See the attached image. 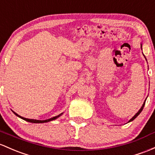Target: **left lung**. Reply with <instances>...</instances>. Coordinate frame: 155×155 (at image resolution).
Wrapping results in <instances>:
<instances>
[{"mask_svg":"<svg viewBox=\"0 0 155 155\" xmlns=\"http://www.w3.org/2000/svg\"><path fill=\"white\" fill-rule=\"evenodd\" d=\"M142 45H143L142 44H140V47H141V49H142ZM143 56H144L145 59H146V57H145V55H144V54H143ZM146 61H147V60H146ZM146 100H145V101H144L143 104V106H141V108H140V109H139V111H137V113H136V114H134V116H133V117H131L130 120H129V122H131V121L134 120V119H135V118H136V117H137V116H138V115H139V114H140V112H141V111H143V107H144V106H145V103H146Z\"/></svg>","mask_w":155,"mask_h":155,"instance_id":"obj_1","label":"left lung"}]
</instances>
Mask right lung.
<instances>
[{
	"mask_svg": "<svg viewBox=\"0 0 155 155\" xmlns=\"http://www.w3.org/2000/svg\"><path fill=\"white\" fill-rule=\"evenodd\" d=\"M12 112L14 113L15 114L16 116H18V117L21 118V119L27 121V122H29V123H32V124H44V123H47V122H49V121H51V120H56L57 118H58L59 117H61V115L63 114V113H61V114H58V116H55V117H53L51 118H49V119H47V120H34V119H29V118H26V117H21V116L18 115L16 112H15L14 111H12Z\"/></svg>",
	"mask_w": 155,
	"mask_h": 155,
	"instance_id": "add662e5",
	"label": "right lung"
}]
</instances>
